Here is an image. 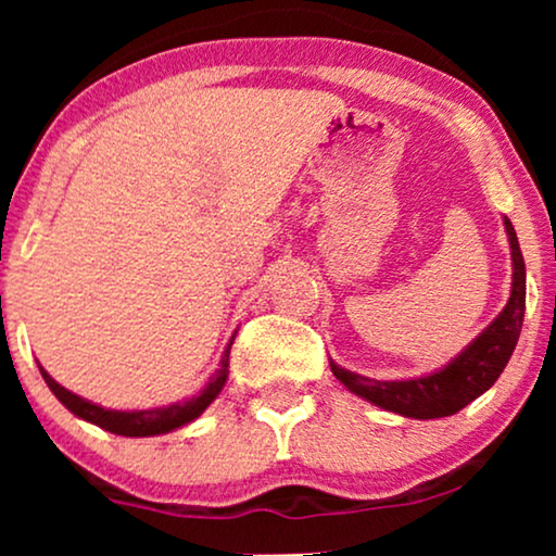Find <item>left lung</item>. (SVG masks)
Masks as SVG:
<instances>
[{
	"instance_id": "1",
	"label": "left lung",
	"mask_w": 556,
	"mask_h": 556,
	"mask_svg": "<svg viewBox=\"0 0 556 556\" xmlns=\"http://www.w3.org/2000/svg\"><path fill=\"white\" fill-rule=\"evenodd\" d=\"M504 227L508 245H511V295H508L504 311L460 354H455L445 367L430 371V375L409 379H369L329 359L333 377L356 397L367 400L387 413L413 417V420H435V417L455 415L476 397H481L485 390H491L511 359L521 333L523 308H527V268H523L519 238H516L508 217H504Z\"/></svg>"
}]
</instances>
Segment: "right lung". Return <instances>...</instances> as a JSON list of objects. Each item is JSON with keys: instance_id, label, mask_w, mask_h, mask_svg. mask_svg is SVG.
Here are the masks:
<instances>
[{"instance_id": "obj_1", "label": "right lung", "mask_w": 556, "mask_h": 556, "mask_svg": "<svg viewBox=\"0 0 556 556\" xmlns=\"http://www.w3.org/2000/svg\"><path fill=\"white\" fill-rule=\"evenodd\" d=\"M238 333V331H235ZM235 333L227 341L223 359H219V367L215 369V375L207 379V384L202 387L200 394L194 397L181 400V402H172V405L164 407H149V409H109L96 405L80 394H75L71 390H65L63 384H58L48 371L40 367V375L48 387L52 390V394L63 402V405L71 409L75 417L86 420L90 425H98V428L113 432V435H124V438H151V435H164V432H172L181 428V425H189L192 420H197L204 409H207L212 402L217 400V394L223 392V387L227 382V375H230V349L235 341Z\"/></svg>"}]
</instances>
